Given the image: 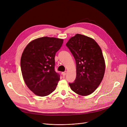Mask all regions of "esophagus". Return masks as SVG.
Masks as SVG:
<instances>
[{
  "mask_svg": "<svg viewBox=\"0 0 127 127\" xmlns=\"http://www.w3.org/2000/svg\"><path fill=\"white\" fill-rule=\"evenodd\" d=\"M62 75H63V76H66V71H65V72H63L62 73Z\"/></svg>",
  "mask_w": 127,
  "mask_h": 127,
  "instance_id": "obj_1",
  "label": "esophagus"
}]
</instances>
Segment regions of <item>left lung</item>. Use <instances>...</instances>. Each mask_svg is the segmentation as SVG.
<instances>
[{
    "instance_id": "1",
    "label": "left lung",
    "mask_w": 127,
    "mask_h": 127,
    "mask_svg": "<svg viewBox=\"0 0 127 127\" xmlns=\"http://www.w3.org/2000/svg\"><path fill=\"white\" fill-rule=\"evenodd\" d=\"M76 63V78L69 85L72 91L81 96L94 92L102 81L105 62L102 50L94 39L77 34L66 44Z\"/></svg>"
}]
</instances>
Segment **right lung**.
Masks as SVG:
<instances>
[{"instance_id": "add662e5", "label": "right lung", "mask_w": 127, "mask_h": 127, "mask_svg": "<svg viewBox=\"0 0 127 127\" xmlns=\"http://www.w3.org/2000/svg\"><path fill=\"white\" fill-rule=\"evenodd\" d=\"M63 39L42 37L26 47L21 59V70L28 88L39 96L49 95L56 89L60 75L55 70V57Z\"/></svg>"}]
</instances>
